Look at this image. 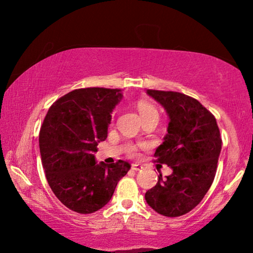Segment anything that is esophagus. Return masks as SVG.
Instances as JSON below:
<instances>
[{"instance_id": "obj_1", "label": "esophagus", "mask_w": 253, "mask_h": 253, "mask_svg": "<svg viewBox=\"0 0 253 253\" xmlns=\"http://www.w3.org/2000/svg\"><path fill=\"white\" fill-rule=\"evenodd\" d=\"M141 168H143V167H141V166L138 165V164H132V165H131V169H132V170H134V171L140 170Z\"/></svg>"}]
</instances>
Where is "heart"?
I'll use <instances>...</instances> for the list:
<instances>
[{"mask_svg":"<svg viewBox=\"0 0 253 253\" xmlns=\"http://www.w3.org/2000/svg\"><path fill=\"white\" fill-rule=\"evenodd\" d=\"M138 112H139L141 117L150 115V114L158 113L157 109H155L153 106L150 105V103L145 102V101H141V102L138 103ZM127 153H129L130 155H136L137 147L133 146V145H130V146L127 147Z\"/></svg>","mask_w":253,"mask_h":253,"instance_id":"obj_1","label":"heart"}]
</instances>
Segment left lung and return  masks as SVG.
<instances>
[{
    "label": "left lung",
    "instance_id": "8db88e82",
    "mask_svg": "<svg viewBox=\"0 0 253 253\" xmlns=\"http://www.w3.org/2000/svg\"><path fill=\"white\" fill-rule=\"evenodd\" d=\"M146 93L168 115L167 134L154 157L172 172L166 178L159 175L145 200L161 215L181 216L195 209L212 185L222 144L220 131L215 117L198 100L178 92Z\"/></svg>",
    "mask_w": 253,
    "mask_h": 253
}]
</instances>
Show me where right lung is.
<instances>
[{"mask_svg":"<svg viewBox=\"0 0 253 253\" xmlns=\"http://www.w3.org/2000/svg\"><path fill=\"white\" fill-rule=\"evenodd\" d=\"M121 89H75L50 107L39 136L41 161L50 189L60 202L81 214L94 213L112 199L129 162H96L98 144L108 136Z\"/></svg>","mask_w":253,"mask_h":253,"instance_id":"obj_1","label":"right lung"}]
</instances>
